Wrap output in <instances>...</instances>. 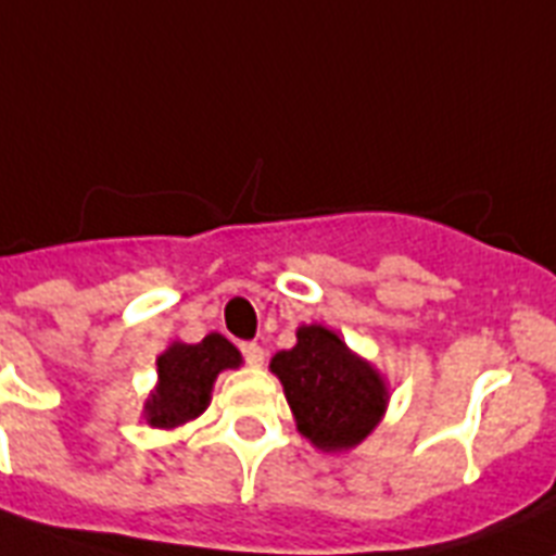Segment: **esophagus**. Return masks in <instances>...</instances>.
Instances as JSON below:
<instances>
[{"label": "esophagus", "mask_w": 556, "mask_h": 556, "mask_svg": "<svg viewBox=\"0 0 556 556\" xmlns=\"http://www.w3.org/2000/svg\"><path fill=\"white\" fill-rule=\"evenodd\" d=\"M240 350H242V358H245V365H249V367H263L265 350L260 348V344L245 342V344H240Z\"/></svg>", "instance_id": "1"}]
</instances>
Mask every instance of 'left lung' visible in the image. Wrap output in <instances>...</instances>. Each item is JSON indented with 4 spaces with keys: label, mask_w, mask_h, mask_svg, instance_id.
<instances>
[{
    "label": "left lung",
    "mask_w": 556,
    "mask_h": 556,
    "mask_svg": "<svg viewBox=\"0 0 556 556\" xmlns=\"http://www.w3.org/2000/svg\"><path fill=\"white\" fill-rule=\"evenodd\" d=\"M270 372L282 381L296 429L325 452L362 444L390 399L381 372L321 325H302L296 344L270 358Z\"/></svg>",
    "instance_id": "1"
}]
</instances>
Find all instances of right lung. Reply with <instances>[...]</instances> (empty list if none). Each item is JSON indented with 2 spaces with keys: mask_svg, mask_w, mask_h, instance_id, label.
<instances>
[{
  "mask_svg": "<svg viewBox=\"0 0 556 556\" xmlns=\"http://www.w3.org/2000/svg\"><path fill=\"white\" fill-rule=\"evenodd\" d=\"M240 365V350L220 333H208L198 344L172 342L157 356V387L143 404V418L157 429L194 421L212 401L214 379Z\"/></svg>",
  "mask_w": 556,
  "mask_h": 556,
  "instance_id": "obj_1",
  "label": "right lung"
}]
</instances>
